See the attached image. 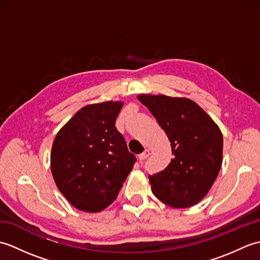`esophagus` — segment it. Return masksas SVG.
<instances>
[{"instance_id": "34e87169", "label": "esophagus", "mask_w": 260, "mask_h": 260, "mask_svg": "<svg viewBox=\"0 0 260 260\" xmlns=\"http://www.w3.org/2000/svg\"><path fill=\"white\" fill-rule=\"evenodd\" d=\"M151 155V152H150V150H145L144 152H143L142 154H140L139 155V159H140V162L142 163L143 161H144V159H146L148 156Z\"/></svg>"}]
</instances>
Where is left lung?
Listing matches in <instances>:
<instances>
[{"instance_id": "left-lung-1", "label": "left lung", "mask_w": 260, "mask_h": 260, "mask_svg": "<svg viewBox=\"0 0 260 260\" xmlns=\"http://www.w3.org/2000/svg\"><path fill=\"white\" fill-rule=\"evenodd\" d=\"M137 98L165 132L174 155L167 169L148 176L152 192L172 208L194 206L208 194L221 169V131L189 98L148 93Z\"/></svg>"}]
</instances>
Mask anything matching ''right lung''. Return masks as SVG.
<instances>
[{"label": "right lung", "instance_id": "1", "mask_svg": "<svg viewBox=\"0 0 260 260\" xmlns=\"http://www.w3.org/2000/svg\"><path fill=\"white\" fill-rule=\"evenodd\" d=\"M123 102L79 109L58 132L51 148V172L59 191L85 212H99L117 198L136 161L115 127Z\"/></svg>", "mask_w": 260, "mask_h": 260}]
</instances>
